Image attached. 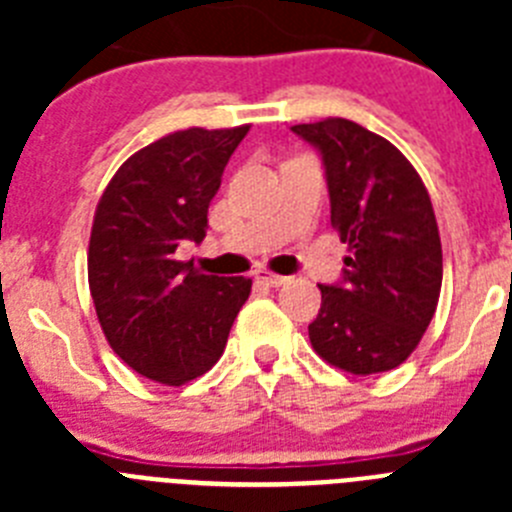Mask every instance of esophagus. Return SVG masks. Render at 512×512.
<instances>
[{
    "label": "esophagus",
    "instance_id": "esophagus-1",
    "mask_svg": "<svg viewBox=\"0 0 512 512\" xmlns=\"http://www.w3.org/2000/svg\"><path fill=\"white\" fill-rule=\"evenodd\" d=\"M256 282L266 284V287H282V284H287L289 279L287 277H279V274H274V271L259 269V271H256Z\"/></svg>",
    "mask_w": 512,
    "mask_h": 512
}]
</instances>
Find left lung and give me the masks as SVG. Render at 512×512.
Returning a JSON list of instances; mask_svg holds the SVG:
<instances>
[{
	"mask_svg": "<svg viewBox=\"0 0 512 512\" xmlns=\"http://www.w3.org/2000/svg\"><path fill=\"white\" fill-rule=\"evenodd\" d=\"M323 156L330 225L348 246L341 284H320L315 354L348 374L390 372L423 338L443 256L423 179L390 140L343 117L295 125Z\"/></svg>",
	"mask_w": 512,
	"mask_h": 512,
	"instance_id": "left-lung-1",
	"label": "left lung"
}]
</instances>
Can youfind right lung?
I'll use <instances>...</instances> for the list:
<instances>
[{
	"instance_id": "right-lung-1",
	"label": "right lung",
	"mask_w": 512,
	"mask_h": 512,
	"mask_svg": "<svg viewBox=\"0 0 512 512\" xmlns=\"http://www.w3.org/2000/svg\"><path fill=\"white\" fill-rule=\"evenodd\" d=\"M251 125L187 128L125 161L99 197L89 238V289L104 338L130 369L182 387L223 356L251 279L200 274L176 261L200 243L225 164Z\"/></svg>"
}]
</instances>
